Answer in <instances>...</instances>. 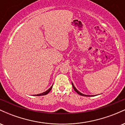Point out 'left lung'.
<instances>
[{
  "instance_id": "obj_1",
  "label": "left lung",
  "mask_w": 125,
  "mask_h": 125,
  "mask_svg": "<svg viewBox=\"0 0 125 125\" xmlns=\"http://www.w3.org/2000/svg\"><path fill=\"white\" fill-rule=\"evenodd\" d=\"M72 84L73 87V89H74V90H75L76 92H77V94H80V95L84 96H94V95H91V96H90V95H86V94H82V93L80 92H79L78 90H77L76 89V87H74V86L73 85V83H72Z\"/></svg>"
}]
</instances>
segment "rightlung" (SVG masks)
<instances>
[{"label": "right lung", "instance_id": "add662e5", "mask_svg": "<svg viewBox=\"0 0 125 125\" xmlns=\"http://www.w3.org/2000/svg\"><path fill=\"white\" fill-rule=\"evenodd\" d=\"M52 86H52L51 87V88L49 89L48 90H47L46 91L44 92L43 93H42V94H35V96H43V95H46V94H48L49 92L50 91H51V90L52 89Z\"/></svg>", "mask_w": 125, "mask_h": 125}]
</instances>
